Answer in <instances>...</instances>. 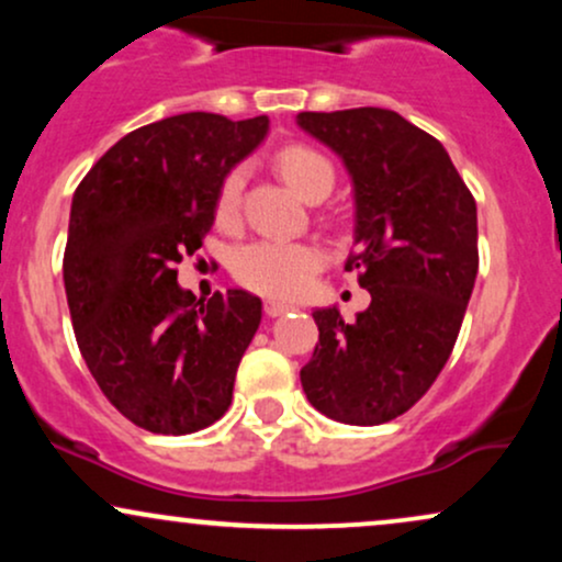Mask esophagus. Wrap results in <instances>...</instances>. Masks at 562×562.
I'll return each mask as SVG.
<instances>
[{
  "instance_id": "esophagus-1",
  "label": "esophagus",
  "mask_w": 562,
  "mask_h": 562,
  "mask_svg": "<svg viewBox=\"0 0 562 562\" xmlns=\"http://www.w3.org/2000/svg\"><path fill=\"white\" fill-rule=\"evenodd\" d=\"M290 308H295L293 303H285V301H263V312H267V317H282V314L290 312Z\"/></svg>"
}]
</instances>
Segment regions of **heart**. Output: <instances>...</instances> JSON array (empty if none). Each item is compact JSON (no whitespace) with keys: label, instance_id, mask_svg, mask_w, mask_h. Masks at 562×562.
<instances>
[{"label":"heart","instance_id":"b5f03b06","mask_svg":"<svg viewBox=\"0 0 562 562\" xmlns=\"http://www.w3.org/2000/svg\"><path fill=\"white\" fill-rule=\"evenodd\" d=\"M277 169L290 187L306 200H322L335 184L333 164L308 145H285L277 153ZM245 192V169L235 166L222 177L216 190V218L232 224L240 216ZM325 263V254L314 243L293 240H254L240 245L232 256V274L254 293L272 299H295L312 285L314 274Z\"/></svg>","mask_w":562,"mask_h":562}]
</instances>
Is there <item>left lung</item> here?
<instances>
[{
	"instance_id": "1",
	"label": "left lung",
	"mask_w": 562,
	"mask_h": 562,
	"mask_svg": "<svg viewBox=\"0 0 562 562\" xmlns=\"http://www.w3.org/2000/svg\"><path fill=\"white\" fill-rule=\"evenodd\" d=\"M299 126L344 158L357 198L346 269L372 301L357 319L312 314L319 344L301 370L314 409L380 425L436 383L479 274L475 198L436 137L385 108L299 113Z\"/></svg>"
}]
</instances>
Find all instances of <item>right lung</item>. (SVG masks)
I'll return each instance as SVG.
<instances>
[{"mask_svg":"<svg viewBox=\"0 0 562 562\" xmlns=\"http://www.w3.org/2000/svg\"><path fill=\"white\" fill-rule=\"evenodd\" d=\"M267 128V115H171L115 142L74 192L63 280L76 344L108 402L150 434H195L232 404L261 301H195L173 267L203 245L218 182Z\"/></svg>","mask_w":562,"mask_h":562,"instance_id":"1","label":"right lung"}]
</instances>
